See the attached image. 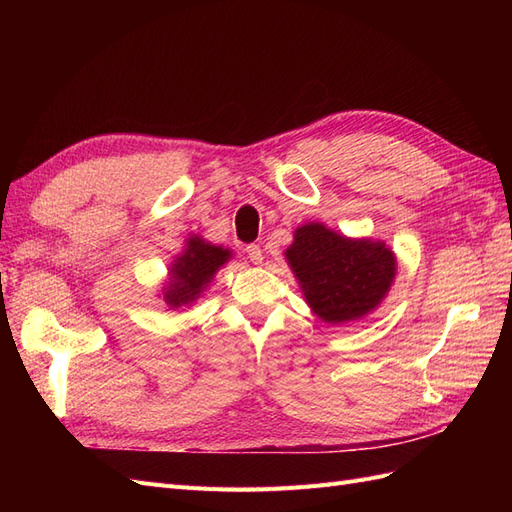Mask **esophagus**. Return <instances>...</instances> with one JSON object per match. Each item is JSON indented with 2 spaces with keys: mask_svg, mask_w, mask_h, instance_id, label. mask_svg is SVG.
Instances as JSON below:
<instances>
[{
  "mask_svg": "<svg viewBox=\"0 0 512 512\" xmlns=\"http://www.w3.org/2000/svg\"><path fill=\"white\" fill-rule=\"evenodd\" d=\"M245 254H247V258L252 260V265H262V250H260V245H256V243H250V245H245Z\"/></svg>",
  "mask_w": 512,
  "mask_h": 512,
  "instance_id": "obj_1",
  "label": "esophagus"
}]
</instances>
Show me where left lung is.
Here are the masks:
<instances>
[{
  "label": "left lung",
  "mask_w": 512,
  "mask_h": 512,
  "mask_svg": "<svg viewBox=\"0 0 512 512\" xmlns=\"http://www.w3.org/2000/svg\"><path fill=\"white\" fill-rule=\"evenodd\" d=\"M286 260L307 305L329 324L374 312L397 271V258L382 241L350 239L320 222L294 230Z\"/></svg>",
  "instance_id": "obj_1"
}]
</instances>
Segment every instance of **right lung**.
<instances>
[{"label":"right lung","instance_id":"obj_1","mask_svg":"<svg viewBox=\"0 0 512 512\" xmlns=\"http://www.w3.org/2000/svg\"><path fill=\"white\" fill-rule=\"evenodd\" d=\"M232 258L230 250L192 235L185 250L170 265V282L164 286V301L170 309L192 305L222 265Z\"/></svg>","mask_w":512,"mask_h":512}]
</instances>
